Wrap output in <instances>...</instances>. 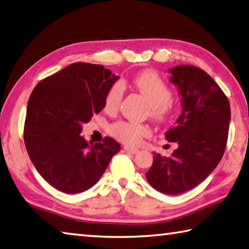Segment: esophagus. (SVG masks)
<instances>
[{"instance_id":"1","label":"esophagus","mask_w":249,"mask_h":249,"mask_svg":"<svg viewBox=\"0 0 249 249\" xmlns=\"http://www.w3.org/2000/svg\"><path fill=\"white\" fill-rule=\"evenodd\" d=\"M124 151L128 152L129 154H138L139 153V148L130 147V146H124Z\"/></svg>"}]
</instances>
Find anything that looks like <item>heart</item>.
Returning a JSON list of instances; mask_svg holds the SVG:
<instances>
[{
    "label": "heart",
    "mask_w": 249,
    "mask_h": 249,
    "mask_svg": "<svg viewBox=\"0 0 249 249\" xmlns=\"http://www.w3.org/2000/svg\"><path fill=\"white\" fill-rule=\"evenodd\" d=\"M134 87L138 89L149 105V115L155 119H163L171 109V92L166 82L157 72L147 70L133 79ZM124 95V84L116 82L107 91L104 107L107 111L118 109ZM111 133L117 139L128 144H137L147 135V126L140 124L119 121L111 125Z\"/></svg>",
    "instance_id": "obj_1"
}]
</instances>
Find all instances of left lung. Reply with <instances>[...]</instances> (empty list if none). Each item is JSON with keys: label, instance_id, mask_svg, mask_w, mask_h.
I'll list each match as a JSON object with an SVG mask.
<instances>
[{"label": "left lung", "instance_id": "obj_1", "mask_svg": "<svg viewBox=\"0 0 249 249\" xmlns=\"http://www.w3.org/2000/svg\"><path fill=\"white\" fill-rule=\"evenodd\" d=\"M169 73L181 97L182 112L166 140L176 142L178 148L169 157L154 152L145 176L155 190L178 195L197 186L221 160L231 109L221 89L203 69L179 65Z\"/></svg>", "mask_w": 249, "mask_h": 249}]
</instances>
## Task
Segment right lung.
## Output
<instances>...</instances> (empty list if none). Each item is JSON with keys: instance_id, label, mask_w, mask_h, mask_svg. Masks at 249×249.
Returning <instances> with one entry per match:
<instances>
[{"instance_id": "1", "label": "right lung", "mask_w": 249, "mask_h": 249, "mask_svg": "<svg viewBox=\"0 0 249 249\" xmlns=\"http://www.w3.org/2000/svg\"><path fill=\"white\" fill-rule=\"evenodd\" d=\"M118 79L102 65L73 63L32 91L25 145L37 172L56 190L77 194L91 189L120 151L114 139L90 145L81 134L82 124L104 108L106 93Z\"/></svg>"}]
</instances>
